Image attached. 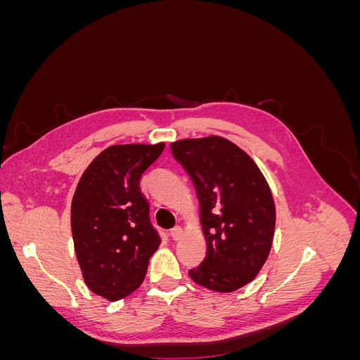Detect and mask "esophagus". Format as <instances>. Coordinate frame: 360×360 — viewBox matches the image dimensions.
<instances>
[{
  "label": "esophagus",
  "instance_id": "esophagus-1",
  "mask_svg": "<svg viewBox=\"0 0 360 360\" xmlns=\"http://www.w3.org/2000/svg\"><path fill=\"white\" fill-rule=\"evenodd\" d=\"M171 237L174 238V240H180V238L184 236V230L181 226H176V228H172L171 230Z\"/></svg>",
  "mask_w": 360,
  "mask_h": 360
}]
</instances>
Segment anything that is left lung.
Here are the masks:
<instances>
[{"mask_svg": "<svg viewBox=\"0 0 360 360\" xmlns=\"http://www.w3.org/2000/svg\"><path fill=\"white\" fill-rule=\"evenodd\" d=\"M169 147L197 192L207 245L191 279L216 292L245 287L263 269L274 242L276 209L266 177L246 151L222 136L180 139Z\"/></svg>", "mask_w": 360, "mask_h": 360, "instance_id": "1", "label": "left lung"}]
</instances>
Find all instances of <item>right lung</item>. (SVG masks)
Masks as SVG:
<instances>
[{
    "instance_id": "obj_1",
    "label": "right lung",
    "mask_w": 360,
    "mask_h": 360,
    "mask_svg": "<svg viewBox=\"0 0 360 360\" xmlns=\"http://www.w3.org/2000/svg\"><path fill=\"white\" fill-rule=\"evenodd\" d=\"M163 148L165 143L108 147L75 189L70 226L76 259L85 285L110 302L143 284L148 259L160 245L139 179Z\"/></svg>"
}]
</instances>
